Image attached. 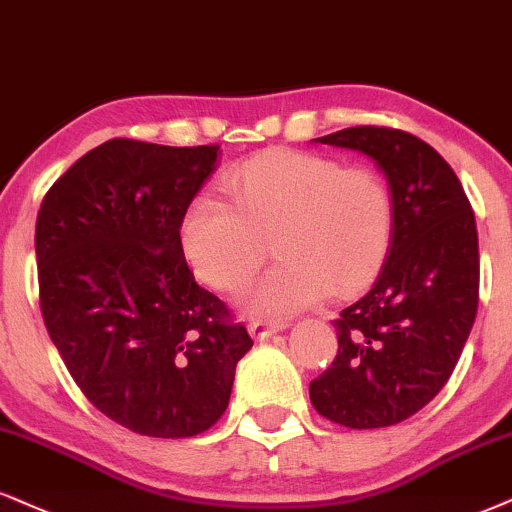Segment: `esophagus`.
<instances>
[{"label": "esophagus", "instance_id": "34e87169", "mask_svg": "<svg viewBox=\"0 0 512 512\" xmlns=\"http://www.w3.org/2000/svg\"><path fill=\"white\" fill-rule=\"evenodd\" d=\"M285 323H266V320H254V323H249V332L251 337L258 339V342H263V339L273 337V334L285 330Z\"/></svg>", "mask_w": 512, "mask_h": 512}]
</instances>
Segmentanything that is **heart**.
<instances>
[{
  "label": "heart",
  "instance_id": "b5f03b06",
  "mask_svg": "<svg viewBox=\"0 0 512 512\" xmlns=\"http://www.w3.org/2000/svg\"><path fill=\"white\" fill-rule=\"evenodd\" d=\"M226 201L199 197L182 218V249L208 285L239 292L273 239L280 261L246 296V311L285 318L368 285L394 239V199L370 168L270 149L225 178Z\"/></svg>",
  "mask_w": 512,
  "mask_h": 512
}]
</instances>
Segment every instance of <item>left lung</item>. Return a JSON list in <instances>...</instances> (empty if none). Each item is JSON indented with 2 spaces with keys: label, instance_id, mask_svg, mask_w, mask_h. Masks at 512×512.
Segmentation results:
<instances>
[{
  "label": "left lung",
  "instance_id": "1",
  "mask_svg": "<svg viewBox=\"0 0 512 512\" xmlns=\"http://www.w3.org/2000/svg\"><path fill=\"white\" fill-rule=\"evenodd\" d=\"M375 161L394 199V239L370 292L344 308L339 349L311 382L320 415L351 430L410 418L449 382L479 301L475 213L453 168L420 137L358 125L313 140Z\"/></svg>",
  "mask_w": 512,
  "mask_h": 512
}]
</instances>
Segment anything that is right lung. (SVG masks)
<instances>
[{
  "label": "right lung",
  "mask_w": 512,
  "mask_h": 512,
  "mask_svg": "<svg viewBox=\"0 0 512 512\" xmlns=\"http://www.w3.org/2000/svg\"><path fill=\"white\" fill-rule=\"evenodd\" d=\"M220 147L109 140L42 199L35 225L44 325L82 394L137 434L216 425L254 346L182 251L189 204Z\"/></svg>",
  "instance_id": "add662e5"
}]
</instances>
